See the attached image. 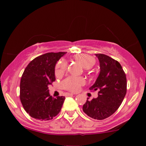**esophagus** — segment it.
I'll return each mask as SVG.
<instances>
[{
    "mask_svg": "<svg viewBox=\"0 0 146 146\" xmlns=\"http://www.w3.org/2000/svg\"><path fill=\"white\" fill-rule=\"evenodd\" d=\"M74 94L73 93H67V95H69V96H71V95H73Z\"/></svg>",
    "mask_w": 146,
    "mask_h": 146,
    "instance_id": "esophagus-1",
    "label": "esophagus"
}]
</instances>
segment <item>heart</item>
Here are the masks:
<instances>
[{
	"mask_svg": "<svg viewBox=\"0 0 146 146\" xmlns=\"http://www.w3.org/2000/svg\"><path fill=\"white\" fill-rule=\"evenodd\" d=\"M75 60L78 62L84 68H89L94 65L95 60L93 57L87 54H77L73 57ZM68 65L66 60H60L56 64L55 68V75L57 77L62 76L67 71ZM85 79L82 77L69 76L64 80L61 83L62 88L68 91L77 92L80 89L82 86L84 85Z\"/></svg>",
	"mask_w": 146,
	"mask_h": 146,
	"instance_id": "b5f03b06",
	"label": "heart"
}]
</instances>
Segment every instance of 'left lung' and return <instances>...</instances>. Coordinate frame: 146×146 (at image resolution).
<instances>
[{
	"label": "left lung",
	"mask_w": 146,
	"mask_h": 146,
	"mask_svg": "<svg viewBox=\"0 0 146 146\" xmlns=\"http://www.w3.org/2000/svg\"><path fill=\"white\" fill-rule=\"evenodd\" d=\"M100 73L89 89L98 90V97L86 100L83 111L91 118L104 119L112 115L121 104L127 91L126 75L119 62L108 56L97 53Z\"/></svg>",
	"instance_id": "1"
}]
</instances>
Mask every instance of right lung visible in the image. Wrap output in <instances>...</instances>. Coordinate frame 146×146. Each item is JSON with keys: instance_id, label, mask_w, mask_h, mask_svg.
<instances>
[{"instance_id": "obj_1", "label": "right lung", "mask_w": 146, "mask_h": 146, "mask_svg": "<svg viewBox=\"0 0 146 146\" xmlns=\"http://www.w3.org/2000/svg\"><path fill=\"white\" fill-rule=\"evenodd\" d=\"M66 52L46 53L36 57L25 68L20 84V100L33 118L51 120L60 112L65 97L52 98L48 85L56 80L55 66Z\"/></svg>"}]
</instances>
